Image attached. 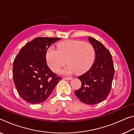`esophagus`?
I'll return each mask as SVG.
<instances>
[{"instance_id":"obj_1","label":"esophagus","mask_w":134,"mask_h":134,"mask_svg":"<svg viewBox=\"0 0 134 134\" xmlns=\"http://www.w3.org/2000/svg\"><path fill=\"white\" fill-rule=\"evenodd\" d=\"M63 79H64V80H72V77H63Z\"/></svg>"}]
</instances>
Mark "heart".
Masks as SVG:
<instances>
[{"label":"heart","mask_w":134,"mask_h":134,"mask_svg":"<svg viewBox=\"0 0 134 134\" xmlns=\"http://www.w3.org/2000/svg\"><path fill=\"white\" fill-rule=\"evenodd\" d=\"M57 49L49 47L47 51L46 59L49 67L54 72H58L65 64L63 70L65 74L76 72L83 74L88 71L94 62L95 49L90 43L79 40H67L59 42Z\"/></svg>","instance_id":"1"}]
</instances>
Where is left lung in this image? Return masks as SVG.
Here are the masks:
<instances>
[{"label":"left lung","instance_id":"8db88e82","mask_svg":"<svg viewBox=\"0 0 134 134\" xmlns=\"http://www.w3.org/2000/svg\"><path fill=\"white\" fill-rule=\"evenodd\" d=\"M88 40L95 49L94 62L89 70L78 77L81 86L75 94L82 102L95 105L105 100L109 94L115 69L108 49L93 38L90 37Z\"/></svg>","mask_w":134,"mask_h":134}]
</instances>
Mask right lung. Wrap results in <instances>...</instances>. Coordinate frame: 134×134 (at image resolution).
<instances>
[{
    "label": "right lung",
    "mask_w": 134,
    "mask_h": 134,
    "mask_svg": "<svg viewBox=\"0 0 134 134\" xmlns=\"http://www.w3.org/2000/svg\"><path fill=\"white\" fill-rule=\"evenodd\" d=\"M60 38L38 37L21 48L13 65V78L18 94L31 104L44 102L62 77L51 71L46 62L49 47Z\"/></svg>",
    "instance_id": "1"
}]
</instances>
